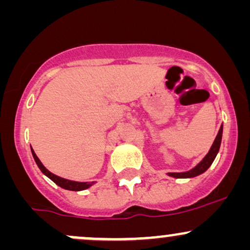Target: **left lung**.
I'll return each instance as SVG.
<instances>
[{
  "label": "left lung",
  "instance_id": "obj_1",
  "mask_svg": "<svg viewBox=\"0 0 250 250\" xmlns=\"http://www.w3.org/2000/svg\"><path fill=\"white\" fill-rule=\"evenodd\" d=\"M221 140H222V125H221L219 133H217L216 139H215V141L213 143V146H211L209 153L206 155L205 159H203L202 161H201L199 165L196 166V167L191 169V170L186 171V173H168L169 176L176 177V179H181V177H194V176H197V175L205 173V171L207 170L209 167H210L211 163H213V161L215 160V157H216L217 153H219V149L221 146Z\"/></svg>",
  "mask_w": 250,
  "mask_h": 250
}]
</instances>
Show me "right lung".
<instances>
[{
	"instance_id": "right-lung-1",
	"label": "right lung",
	"mask_w": 250,
	"mask_h": 250,
	"mask_svg": "<svg viewBox=\"0 0 250 250\" xmlns=\"http://www.w3.org/2000/svg\"><path fill=\"white\" fill-rule=\"evenodd\" d=\"M31 153H33L34 160H35L36 165L39 166V168L41 169L42 173L44 175H47V176L49 177L51 181H54V182H55L57 186H60V187L63 188V189H68V190H75V191L83 190V189H87V188L90 187V186L94 183V182H75V181L65 180V179H62V177H60V176H56V175L50 173V171L48 170V169L42 165L41 161L39 160V157H37L36 154L34 153L33 149H31Z\"/></svg>"
}]
</instances>
